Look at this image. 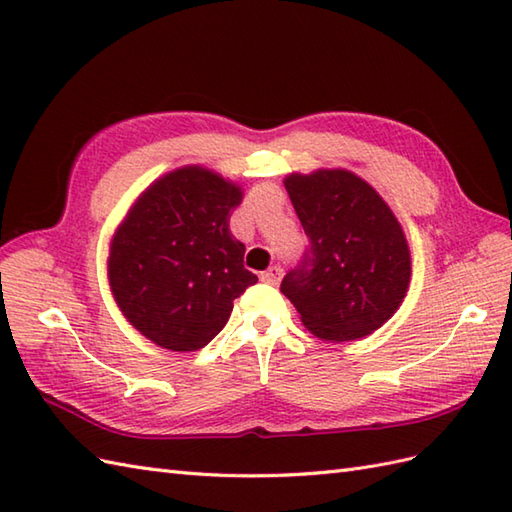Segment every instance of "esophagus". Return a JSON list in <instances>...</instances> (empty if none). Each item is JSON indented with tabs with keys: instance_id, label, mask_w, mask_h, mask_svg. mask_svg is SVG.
Masks as SVG:
<instances>
[{
	"instance_id": "1",
	"label": "esophagus",
	"mask_w": 512,
	"mask_h": 512,
	"mask_svg": "<svg viewBox=\"0 0 512 512\" xmlns=\"http://www.w3.org/2000/svg\"><path fill=\"white\" fill-rule=\"evenodd\" d=\"M281 275H284V268H281V266H270L268 270H264L262 275H259V279L266 281V284H279Z\"/></svg>"
}]
</instances>
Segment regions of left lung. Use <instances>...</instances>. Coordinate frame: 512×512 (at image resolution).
<instances>
[{"label": "left lung", "mask_w": 512, "mask_h": 512, "mask_svg": "<svg viewBox=\"0 0 512 512\" xmlns=\"http://www.w3.org/2000/svg\"><path fill=\"white\" fill-rule=\"evenodd\" d=\"M286 189L308 248L281 292L321 339L354 341L378 330L398 310L411 275L394 213L365 180L343 169L292 173Z\"/></svg>", "instance_id": "left-lung-1"}]
</instances>
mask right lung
<instances>
[{
  "label": "right lung",
  "mask_w": 512,
  "mask_h": 512,
  "mask_svg": "<svg viewBox=\"0 0 512 512\" xmlns=\"http://www.w3.org/2000/svg\"><path fill=\"white\" fill-rule=\"evenodd\" d=\"M242 191L202 167L167 173L140 195L118 228L110 284L123 314L149 341L173 352L211 343L233 301L257 277L228 222Z\"/></svg>",
  "instance_id": "add662e5"
}]
</instances>
